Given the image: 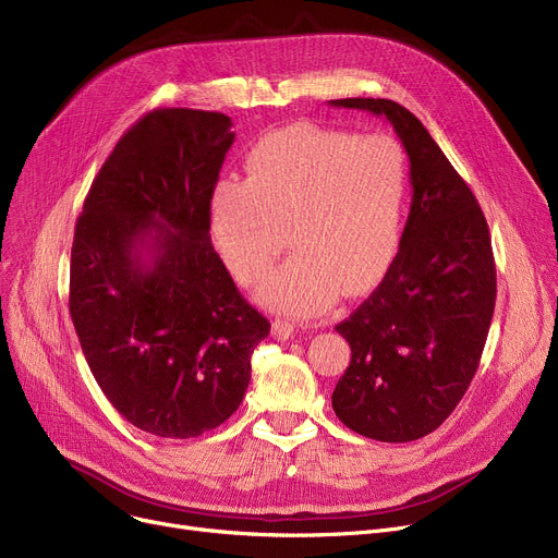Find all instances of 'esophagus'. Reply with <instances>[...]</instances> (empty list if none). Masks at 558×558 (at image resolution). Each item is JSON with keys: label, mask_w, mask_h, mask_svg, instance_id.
I'll list each match as a JSON object with an SVG mask.
<instances>
[{"label": "esophagus", "mask_w": 558, "mask_h": 558, "mask_svg": "<svg viewBox=\"0 0 558 558\" xmlns=\"http://www.w3.org/2000/svg\"><path fill=\"white\" fill-rule=\"evenodd\" d=\"M294 324L289 318H276L274 320V337L280 341H287L291 335H294Z\"/></svg>", "instance_id": "1"}]
</instances>
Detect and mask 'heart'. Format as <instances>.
I'll return each mask as SVG.
<instances>
[{
  "label": "heart",
  "mask_w": 558,
  "mask_h": 558,
  "mask_svg": "<svg viewBox=\"0 0 558 558\" xmlns=\"http://www.w3.org/2000/svg\"><path fill=\"white\" fill-rule=\"evenodd\" d=\"M409 167L402 144L316 124L264 135L246 156V179L217 183L210 238L228 271L257 284L287 244L294 248L262 287L274 310L316 314L335 291L368 287L391 262L404 219Z\"/></svg>",
  "instance_id": "heart-1"
}]
</instances>
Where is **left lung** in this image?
Wrapping results in <instances>:
<instances>
[{"label":"left lung","mask_w":558,"mask_h":558,"mask_svg":"<svg viewBox=\"0 0 558 558\" xmlns=\"http://www.w3.org/2000/svg\"><path fill=\"white\" fill-rule=\"evenodd\" d=\"M330 106L387 117L414 187L387 276L335 328L350 345V364L332 409L345 427L375 441H416L454 412L480 366L497 291L488 223L416 114L391 99Z\"/></svg>","instance_id":"1"}]
</instances>
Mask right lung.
Segmentation results:
<instances>
[{
  "instance_id": "right-lung-1",
  "label": "right lung",
  "mask_w": 558,
  "mask_h": 558,
  "mask_svg": "<svg viewBox=\"0 0 558 558\" xmlns=\"http://www.w3.org/2000/svg\"><path fill=\"white\" fill-rule=\"evenodd\" d=\"M230 117L158 108L114 144L85 196L70 314L97 385L135 427L192 438L228 421L271 324L213 248L208 203Z\"/></svg>"
}]
</instances>
